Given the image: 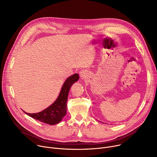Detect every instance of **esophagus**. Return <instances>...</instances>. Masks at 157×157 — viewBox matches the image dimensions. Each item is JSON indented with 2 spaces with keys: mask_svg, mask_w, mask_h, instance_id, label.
<instances>
[{
  "mask_svg": "<svg viewBox=\"0 0 157 157\" xmlns=\"http://www.w3.org/2000/svg\"><path fill=\"white\" fill-rule=\"evenodd\" d=\"M80 76H81V78H82V79H83L84 78H85V76H86V73H85V72L83 71H81V72H80Z\"/></svg>",
  "mask_w": 157,
  "mask_h": 157,
  "instance_id": "esophagus-1",
  "label": "esophagus"
}]
</instances>
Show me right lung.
Returning a JSON list of instances; mask_svg holds the SVG:
<instances>
[{"label":"right lung","mask_w":157,"mask_h":157,"mask_svg":"<svg viewBox=\"0 0 157 157\" xmlns=\"http://www.w3.org/2000/svg\"><path fill=\"white\" fill-rule=\"evenodd\" d=\"M78 79L79 75L76 73L67 79L57 99L46 109L35 114H28L25 112L24 113L31 117L47 124L55 125L59 123L66 113V102L70 89L72 84Z\"/></svg>","instance_id":"right-lung-1"}]
</instances>
